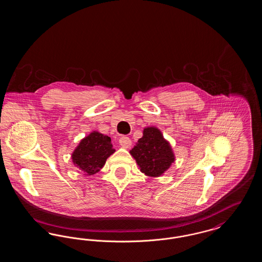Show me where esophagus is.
Masks as SVG:
<instances>
[{"instance_id": "1", "label": "esophagus", "mask_w": 262, "mask_h": 262, "mask_svg": "<svg viewBox=\"0 0 262 262\" xmlns=\"http://www.w3.org/2000/svg\"><path fill=\"white\" fill-rule=\"evenodd\" d=\"M119 142L123 148H129L132 146V140L129 139V137H121L119 139Z\"/></svg>"}]
</instances>
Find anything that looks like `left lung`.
Listing matches in <instances>:
<instances>
[{"label":"left lung","instance_id":"8db88e82","mask_svg":"<svg viewBox=\"0 0 262 262\" xmlns=\"http://www.w3.org/2000/svg\"><path fill=\"white\" fill-rule=\"evenodd\" d=\"M140 171L148 177L162 176L174 161V154L159 128L147 126L136 146L129 151Z\"/></svg>","mask_w":262,"mask_h":262}]
</instances>
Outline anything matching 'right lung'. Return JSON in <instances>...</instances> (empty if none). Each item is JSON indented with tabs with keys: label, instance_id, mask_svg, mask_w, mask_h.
<instances>
[{
	"label": "right lung",
	"instance_id": "1",
	"mask_svg": "<svg viewBox=\"0 0 262 262\" xmlns=\"http://www.w3.org/2000/svg\"><path fill=\"white\" fill-rule=\"evenodd\" d=\"M114 152L111 138L94 130L80 140L72 159L84 176H92L99 172Z\"/></svg>",
	"mask_w": 262,
	"mask_h": 262
}]
</instances>
